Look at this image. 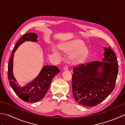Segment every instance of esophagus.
<instances>
[{
  "label": "esophagus",
  "instance_id": "obj_1",
  "mask_svg": "<svg viewBox=\"0 0 125 125\" xmlns=\"http://www.w3.org/2000/svg\"><path fill=\"white\" fill-rule=\"evenodd\" d=\"M63 69H64V70H68V66L67 65H65V67L63 68Z\"/></svg>",
  "mask_w": 125,
  "mask_h": 125
}]
</instances>
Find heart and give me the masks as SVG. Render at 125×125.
Masks as SVG:
<instances>
[{
	"label": "heart",
	"instance_id": "1",
	"mask_svg": "<svg viewBox=\"0 0 125 125\" xmlns=\"http://www.w3.org/2000/svg\"><path fill=\"white\" fill-rule=\"evenodd\" d=\"M61 48L69 54V60L73 64L82 62L87 56L88 49L84 46V43L80 40H75L62 44ZM53 52L56 53V50L53 49Z\"/></svg>",
	"mask_w": 125,
	"mask_h": 125
}]
</instances>
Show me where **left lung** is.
Returning <instances> with one entry per match:
<instances>
[{"label":"left lung","instance_id":"obj_1","mask_svg":"<svg viewBox=\"0 0 125 125\" xmlns=\"http://www.w3.org/2000/svg\"><path fill=\"white\" fill-rule=\"evenodd\" d=\"M104 48L103 62L92 61L73 69V93L79 104L94 106L106 99L115 89L118 61L110 47Z\"/></svg>","mask_w":125,"mask_h":125}]
</instances>
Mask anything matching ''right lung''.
Returning a JSON list of instances; mask_svg holds the SVG:
<instances>
[{
  "label": "right lung",
  "instance_id": "obj_1",
  "mask_svg": "<svg viewBox=\"0 0 125 125\" xmlns=\"http://www.w3.org/2000/svg\"><path fill=\"white\" fill-rule=\"evenodd\" d=\"M38 41V35L34 33L24 34L17 42L13 49L8 65V79L12 88L20 99L26 102L35 103L43 98L48 90L52 79L59 73L60 70L56 66H43L39 75L25 86H19L13 73L14 53L18 47L25 41Z\"/></svg>",
  "mask_w": 125,
  "mask_h": 125
}]
</instances>
